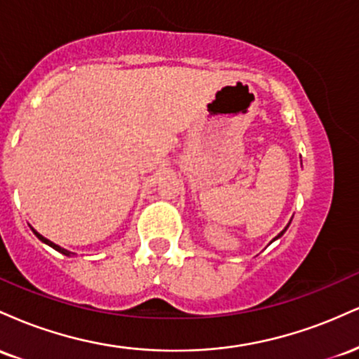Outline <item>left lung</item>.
<instances>
[{"mask_svg":"<svg viewBox=\"0 0 359 359\" xmlns=\"http://www.w3.org/2000/svg\"><path fill=\"white\" fill-rule=\"evenodd\" d=\"M287 228H288V226H287ZM287 228H285V229H283V231H282V233H280V234H278V236H277V238H280V236H282V234H283V233H285V231H287ZM277 238H275V240H277Z\"/></svg>","mask_w":359,"mask_h":359,"instance_id":"1","label":"left lung"}]
</instances>
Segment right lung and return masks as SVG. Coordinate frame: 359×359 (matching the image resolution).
<instances>
[{"instance_id": "1", "label": "right lung", "mask_w": 359, "mask_h": 359, "mask_svg": "<svg viewBox=\"0 0 359 359\" xmlns=\"http://www.w3.org/2000/svg\"><path fill=\"white\" fill-rule=\"evenodd\" d=\"M34 233H35V236H36V238H39V240H40V241L47 243V245H48V246H52V248H53V250L60 251V253H62V255H67V257H71V251H67V250L60 248V246H59V245H55V243H52L50 240H47V238H43V236H42V234H40V233H36V231H35V229H34Z\"/></svg>"}]
</instances>
